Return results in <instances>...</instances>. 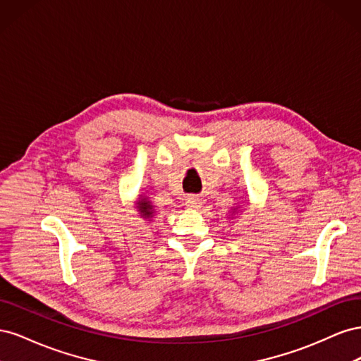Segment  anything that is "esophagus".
Segmentation results:
<instances>
[{"label": "esophagus", "instance_id": "1", "mask_svg": "<svg viewBox=\"0 0 361 361\" xmlns=\"http://www.w3.org/2000/svg\"><path fill=\"white\" fill-rule=\"evenodd\" d=\"M185 204H187L190 209H199V207L202 206V199L197 197V195H188Z\"/></svg>", "mask_w": 361, "mask_h": 361}]
</instances>
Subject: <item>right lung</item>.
<instances>
[{"instance_id": "obj_1", "label": "right lung", "mask_w": 361, "mask_h": 361, "mask_svg": "<svg viewBox=\"0 0 361 361\" xmlns=\"http://www.w3.org/2000/svg\"><path fill=\"white\" fill-rule=\"evenodd\" d=\"M140 212H141V216H145V218H150V215L154 214V212H152L150 203L146 202V200L140 202Z\"/></svg>"}]
</instances>
